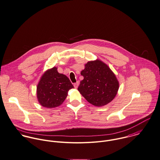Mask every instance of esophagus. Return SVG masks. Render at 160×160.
<instances>
[{
    "label": "esophagus",
    "mask_w": 160,
    "mask_h": 160,
    "mask_svg": "<svg viewBox=\"0 0 160 160\" xmlns=\"http://www.w3.org/2000/svg\"><path fill=\"white\" fill-rule=\"evenodd\" d=\"M78 85H79V82H77V83H74V85H73V86H74V87H75V88H78Z\"/></svg>",
    "instance_id": "1"
}]
</instances>
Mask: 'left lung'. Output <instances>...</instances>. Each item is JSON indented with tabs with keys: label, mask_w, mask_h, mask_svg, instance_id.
I'll list each match as a JSON object with an SVG mask.
<instances>
[{
	"label": "left lung",
	"mask_w": 160,
	"mask_h": 160,
	"mask_svg": "<svg viewBox=\"0 0 160 160\" xmlns=\"http://www.w3.org/2000/svg\"><path fill=\"white\" fill-rule=\"evenodd\" d=\"M80 74L83 80L78 90L91 104L104 106L116 96L119 82L115 73L106 63L97 59L88 61Z\"/></svg>",
	"instance_id": "8db88e82"
}]
</instances>
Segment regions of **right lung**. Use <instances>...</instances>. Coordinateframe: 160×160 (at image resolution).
<instances>
[{
  "instance_id": "obj_1",
  "label": "right lung",
  "mask_w": 160,
  "mask_h": 160,
  "mask_svg": "<svg viewBox=\"0 0 160 160\" xmlns=\"http://www.w3.org/2000/svg\"><path fill=\"white\" fill-rule=\"evenodd\" d=\"M53 67L42 75L37 86V98L42 106L52 108L61 106L73 86L69 78Z\"/></svg>"
}]
</instances>
